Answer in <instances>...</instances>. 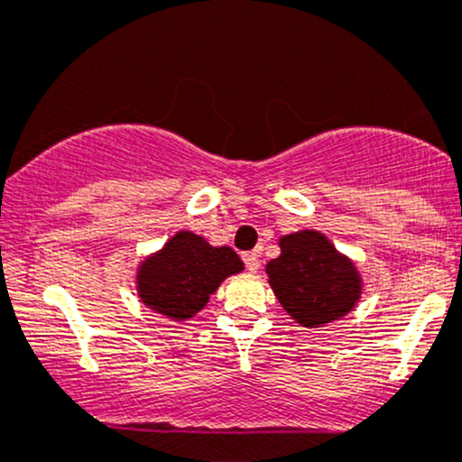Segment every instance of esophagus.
Masks as SVG:
<instances>
[{"mask_svg": "<svg viewBox=\"0 0 462 462\" xmlns=\"http://www.w3.org/2000/svg\"><path fill=\"white\" fill-rule=\"evenodd\" d=\"M243 263H245L249 272H256L261 267V256H258V252H245L243 254Z\"/></svg>", "mask_w": 462, "mask_h": 462, "instance_id": "esophagus-1", "label": "esophagus"}]
</instances>
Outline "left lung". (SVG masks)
<instances>
[{"instance_id":"8db88e82","label":"left lung","mask_w":462,"mask_h":462,"mask_svg":"<svg viewBox=\"0 0 462 462\" xmlns=\"http://www.w3.org/2000/svg\"><path fill=\"white\" fill-rule=\"evenodd\" d=\"M280 249L282 254L267 263L269 284L300 326L321 328L356 306L363 280L354 263L321 232L286 235L280 238Z\"/></svg>"}]
</instances>
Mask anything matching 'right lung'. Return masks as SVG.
I'll return each instance as SVG.
<instances>
[{
	"label": "right lung",
	"instance_id": "1",
	"mask_svg": "<svg viewBox=\"0 0 462 462\" xmlns=\"http://www.w3.org/2000/svg\"><path fill=\"white\" fill-rule=\"evenodd\" d=\"M238 272H243V263L235 249L213 247L206 238L182 230L141 263L136 289L147 309L184 321L208 304L227 275Z\"/></svg>",
	"mask_w": 462,
	"mask_h": 462
}]
</instances>
